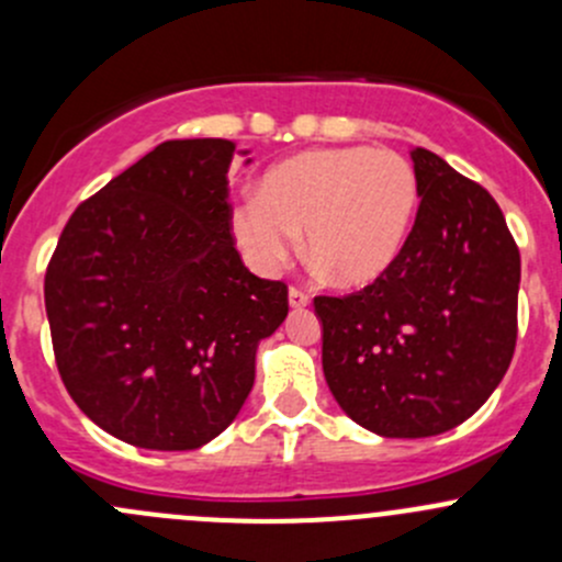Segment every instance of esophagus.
<instances>
[{
    "label": "esophagus",
    "instance_id": "esophagus-1",
    "mask_svg": "<svg viewBox=\"0 0 562 562\" xmlns=\"http://www.w3.org/2000/svg\"><path fill=\"white\" fill-rule=\"evenodd\" d=\"M288 304H291L293 310H302L310 304V296L302 291V288H291V291H288Z\"/></svg>",
    "mask_w": 562,
    "mask_h": 562
}]
</instances>
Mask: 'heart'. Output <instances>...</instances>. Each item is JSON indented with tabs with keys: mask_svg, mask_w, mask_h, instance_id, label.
I'll return each mask as SVG.
<instances>
[{
	"mask_svg": "<svg viewBox=\"0 0 562 562\" xmlns=\"http://www.w3.org/2000/svg\"><path fill=\"white\" fill-rule=\"evenodd\" d=\"M418 212L411 162L389 149L334 146L277 162L260 176L258 195L231 214V231L247 263L274 274L304 252L348 291L370 288L396 263Z\"/></svg>",
	"mask_w": 562,
	"mask_h": 562,
	"instance_id": "heart-1",
	"label": "heart"
}]
</instances>
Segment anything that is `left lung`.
<instances>
[{
  "instance_id": "left-lung-1",
  "label": "left lung",
  "mask_w": 562,
  "mask_h": 562,
  "mask_svg": "<svg viewBox=\"0 0 562 562\" xmlns=\"http://www.w3.org/2000/svg\"><path fill=\"white\" fill-rule=\"evenodd\" d=\"M418 212L396 263L350 296H317L323 375L381 438H429L473 416L517 345L519 249L495 198L411 149Z\"/></svg>"
}]
</instances>
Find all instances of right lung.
<instances>
[{
  "instance_id": "right-lung-1",
  "label": "right lung",
  "mask_w": 562,
  "mask_h": 562,
  "mask_svg": "<svg viewBox=\"0 0 562 562\" xmlns=\"http://www.w3.org/2000/svg\"><path fill=\"white\" fill-rule=\"evenodd\" d=\"M234 155L223 138L155 146L72 212L45 271L61 383L138 449L217 438L252 391L260 339L288 315V288L234 247Z\"/></svg>"
}]
</instances>
